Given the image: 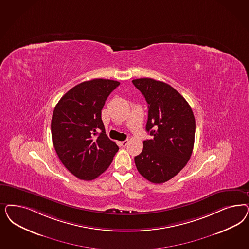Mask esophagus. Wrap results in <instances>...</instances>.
I'll list each match as a JSON object with an SVG mask.
<instances>
[{"label":"esophagus","instance_id":"1","mask_svg":"<svg viewBox=\"0 0 249 249\" xmlns=\"http://www.w3.org/2000/svg\"><path fill=\"white\" fill-rule=\"evenodd\" d=\"M128 144V141L127 140H124V141H122L120 142V145L122 147H125L126 145Z\"/></svg>","mask_w":249,"mask_h":249}]
</instances>
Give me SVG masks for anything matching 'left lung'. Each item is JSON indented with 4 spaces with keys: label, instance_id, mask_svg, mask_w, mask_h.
<instances>
[{
    "label": "left lung",
    "instance_id": "8db88e82",
    "mask_svg": "<svg viewBox=\"0 0 249 249\" xmlns=\"http://www.w3.org/2000/svg\"><path fill=\"white\" fill-rule=\"evenodd\" d=\"M148 105L145 130L153 139L143 142L135 157L138 172L152 183H163L184 168L193 153L195 118L191 106L169 84L142 78L132 80Z\"/></svg>",
    "mask_w": 249,
    "mask_h": 249
}]
</instances>
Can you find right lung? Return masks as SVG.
<instances>
[{"mask_svg":"<svg viewBox=\"0 0 249 249\" xmlns=\"http://www.w3.org/2000/svg\"><path fill=\"white\" fill-rule=\"evenodd\" d=\"M120 82L94 79L65 93L54 109L52 141L65 168L83 180L104 173L119 147L105 134L102 109Z\"/></svg>","mask_w":249,"mask_h":249,"instance_id":"add662e5","label":"right lung"}]
</instances>
